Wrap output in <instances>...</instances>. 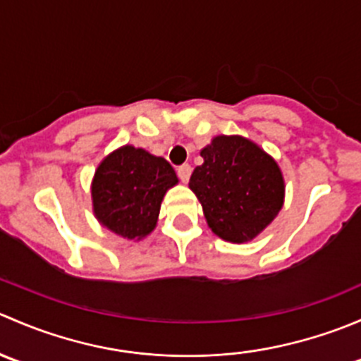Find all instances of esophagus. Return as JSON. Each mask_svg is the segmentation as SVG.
<instances>
[{
  "label": "esophagus",
  "instance_id": "34e87169",
  "mask_svg": "<svg viewBox=\"0 0 361 361\" xmlns=\"http://www.w3.org/2000/svg\"><path fill=\"white\" fill-rule=\"evenodd\" d=\"M190 174H192V167L188 164H183V166L178 167V178H180L183 183H187L190 180Z\"/></svg>",
  "mask_w": 361,
  "mask_h": 361
}]
</instances>
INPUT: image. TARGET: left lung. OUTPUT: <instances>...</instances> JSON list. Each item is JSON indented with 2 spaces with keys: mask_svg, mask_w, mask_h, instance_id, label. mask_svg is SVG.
I'll return each mask as SVG.
<instances>
[{
  "mask_svg": "<svg viewBox=\"0 0 361 361\" xmlns=\"http://www.w3.org/2000/svg\"><path fill=\"white\" fill-rule=\"evenodd\" d=\"M190 176L211 231L224 241L248 243L272 224L285 202L278 162L257 143L234 134L214 136Z\"/></svg>",
  "mask_w": 361,
  "mask_h": 361,
  "instance_id": "1",
  "label": "left lung"
}]
</instances>
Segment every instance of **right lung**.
<instances>
[{
    "mask_svg": "<svg viewBox=\"0 0 361 361\" xmlns=\"http://www.w3.org/2000/svg\"><path fill=\"white\" fill-rule=\"evenodd\" d=\"M178 176L166 159L123 145L101 160L90 195L101 225L123 239L141 241L157 227L160 204Z\"/></svg>",
    "mask_w": 361,
    "mask_h": 361,
    "instance_id": "obj_1",
    "label": "right lung"
}]
</instances>
